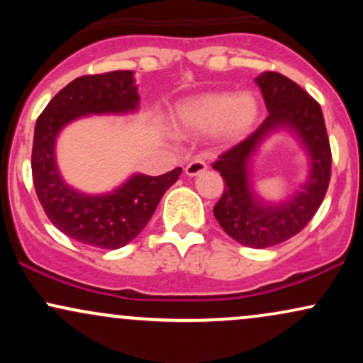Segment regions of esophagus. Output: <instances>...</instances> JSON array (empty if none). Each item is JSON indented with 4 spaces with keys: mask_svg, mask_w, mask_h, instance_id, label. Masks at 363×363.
I'll list each match as a JSON object with an SVG mask.
<instances>
[{
    "mask_svg": "<svg viewBox=\"0 0 363 363\" xmlns=\"http://www.w3.org/2000/svg\"><path fill=\"white\" fill-rule=\"evenodd\" d=\"M208 169V164L205 160H201V158H196V160L189 162V164L186 165V174L189 177H194L198 176V174L205 172V170Z\"/></svg>",
    "mask_w": 363,
    "mask_h": 363,
    "instance_id": "esophagus-1",
    "label": "esophagus"
}]
</instances>
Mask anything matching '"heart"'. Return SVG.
Listing matches in <instances>:
<instances>
[{
	"mask_svg": "<svg viewBox=\"0 0 363 363\" xmlns=\"http://www.w3.org/2000/svg\"><path fill=\"white\" fill-rule=\"evenodd\" d=\"M181 124L191 131H220L227 138H240L257 116V102L249 94L211 91L187 99L177 111Z\"/></svg>",
	"mask_w": 363,
	"mask_h": 363,
	"instance_id": "b5f03b06",
	"label": "heart"
}]
</instances>
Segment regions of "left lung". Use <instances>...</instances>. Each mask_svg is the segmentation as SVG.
I'll use <instances>...</instances> for the list:
<instances>
[{
	"label": "left lung",
	"mask_w": 363,
	"mask_h": 363,
	"mask_svg": "<svg viewBox=\"0 0 363 363\" xmlns=\"http://www.w3.org/2000/svg\"><path fill=\"white\" fill-rule=\"evenodd\" d=\"M256 83L269 114L256 131L213 164L225 182L213 213L237 242L264 249L297 235L319 210L331 179V147L320 106L302 86L274 72L259 74ZM278 127H289L301 138L311 158V174L303 191L289 202L266 206L248 184V160L260 141Z\"/></svg>",
	"instance_id": "obj_1"
}]
</instances>
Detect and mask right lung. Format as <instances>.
Here are the masks:
<instances>
[{
    "instance_id": "right-lung-1",
    "label": "right lung",
    "mask_w": 363,
    "mask_h": 363,
    "mask_svg": "<svg viewBox=\"0 0 363 363\" xmlns=\"http://www.w3.org/2000/svg\"><path fill=\"white\" fill-rule=\"evenodd\" d=\"M138 102L133 72L86 74L57 91L37 118L32 145L37 198L54 227L78 242L101 249H119L131 242L181 176V167L157 177L136 174L112 193L99 196L78 193L62 181L54 157L61 129L82 116L136 111Z\"/></svg>"
}]
</instances>
